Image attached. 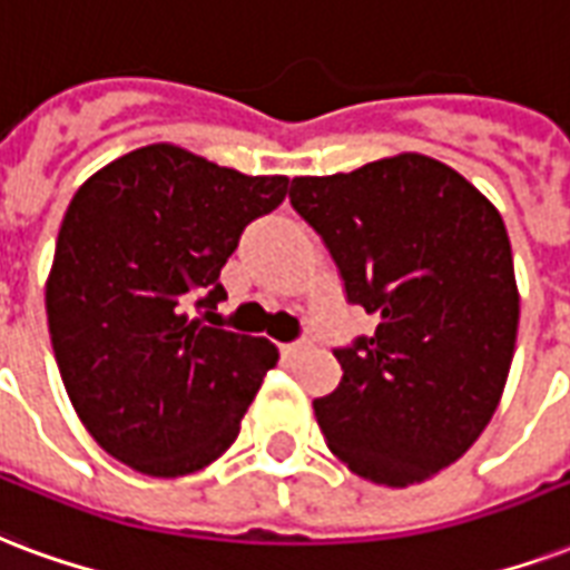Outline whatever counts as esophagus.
Here are the masks:
<instances>
[{"label": "esophagus", "instance_id": "1", "mask_svg": "<svg viewBox=\"0 0 570 570\" xmlns=\"http://www.w3.org/2000/svg\"><path fill=\"white\" fill-rule=\"evenodd\" d=\"M305 350H307V341H289V344H284V347H281V353H284L286 360H298Z\"/></svg>", "mask_w": 570, "mask_h": 570}]
</instances>
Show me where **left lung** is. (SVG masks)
I'll return each mask as SVG.
<instances>
[{
	"label": "left lung",
	"mask_w": 570,
	"mask_h": 570,
	"mask_svg": "<svg viewBox=\"0 0 570 570\" xmlns=\"http://www.w3.org/2000/svg\"><path fill=\"white\" fill-rule=\"evenodd\" d=\"M293 208L326 242L374 335L335 350L338 390L314 402L328 450L402 489L456 462L495 414L520 289L504 220L456 168L423 154L293 178Z\"/></svg>",
	"instance_id": "8db88e82"
}]
</instances>
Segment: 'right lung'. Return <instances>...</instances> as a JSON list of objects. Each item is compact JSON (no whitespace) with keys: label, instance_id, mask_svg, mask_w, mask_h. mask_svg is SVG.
Segmentation results:
<instances>
[{"label":"right lung","instance_id":"1","mask_svg":"<svg viewBox=\"0 0 570 570\" xmlns=\"http://www.w3.org/2000/svg\"><path fill=\"white\" fill-rule=\"evenodd\" d=\"M286 189L284 175L147 145L69 202L45 286L50 344L83 429L138 474L184 478L220 459L277 365L272 341L208 317L244 226Z\"/></svg>","mask_w":570,"mask_h":570}]
</instances>
